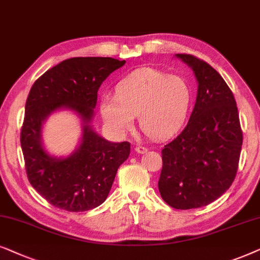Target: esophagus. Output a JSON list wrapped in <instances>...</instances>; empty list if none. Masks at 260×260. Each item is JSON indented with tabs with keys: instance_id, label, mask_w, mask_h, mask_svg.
<instances>
[{
	"instance_id": "obj_1",
	"label": "esophagus",
	"mask_w": 260,
	"mask_h": 260,
	"mask_svg": "<svg viewBox=\"0 0 260 260\" xmlns=\"http://www.w3.org/2000/svg\"><path fill=\"white\" fill-rule=\"evenodd\" d=\"M134 151H136L137 153H146V152H147V147L141 146V145H137L136 148H134Z\"/></svg>"
}]
</instances>
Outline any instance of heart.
<instances>
[{
    "mask_svg": "<svg viewBox=\"0 0 260 260\" xmlns=\"http://www.w3.org/2000/svg\"><path fill=\"white\" fill-rule=\"evenodd\" d=\"M191 105V86L184 77L153 68H140L117 83L115 96L105 95L101 114L110 129L124 134L138 115L141 129L161 140L177 132Z\"/></svg>",
    "mask_w": 260,
    "mask_h": 260,
    "instance_id": "obj_1",
    "label": "heart"
}]
</instances>
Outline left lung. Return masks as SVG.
<instances>
[{"mask_svg":"<svg viewBox=\"0 0 260 260\" xmlns=\"http://www.w3.org/2000/svg\"><path fill=\"white\" fill-rule=\"evenodd\" d=\"M199 82L196 103L184 129L161 150L158 188L175 209L205 207L237 176L243 131L233 92L221 75L192 54L178 53Z\"/></svg>","mask_w":260,"mask_h":260,"instance_id":"1","label":"left lung"}]
</instances>
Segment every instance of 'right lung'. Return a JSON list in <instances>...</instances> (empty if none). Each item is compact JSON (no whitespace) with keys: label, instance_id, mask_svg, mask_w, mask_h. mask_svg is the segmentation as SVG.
Instances as JSON below:
<instances>
[{"label":"right lung","instance_id":"obj_1","mask_svg":"<svg viewBox=\"0 0 260 260\" xmlns=\"http://www.w3.org/2000/svg\"><path fill=\"white\" fill-rule=\"evenodd\" d=\"M126 60L109 57H76L63 60L34 82L25 107L21 148L26 174L34 189L52 206L85 212L105 202L131 144L110 143L89 122L102 82ZM67 106L83 120L80 147L70 157H50L41 145V124L54 110Z\"/></svg>","mask_w":260,"mask_h":260}]
</instances>
